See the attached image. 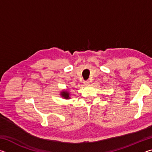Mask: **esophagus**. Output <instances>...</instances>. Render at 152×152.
<instances>
[{
    "instance_id": "1",
    "label": "esophagus",
    "mask_w": 152,
    "mask_h": 152,
    "mask_svg": "<svg viewBox=\"0 0 152 152\" xmlns=\"http://www.w3.org/2000/svg\"><path fill=\"white\" fill-rule=\"evenodd\" d=\"M89 84V81L88 80H86L84 82V85H88V84Z\"/></svg>"
}]
</instances>
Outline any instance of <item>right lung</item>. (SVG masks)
<instances>
[{
	"label": "right lung",
	"instance_id": "obj_1",
	"mask_svg": "<svg viewBox=\"0 0 152 152\" xmlns=\"http://www.w3.org/2000/svg\"><path fill=\"white\" fill-rule=\"evenodd\" d=\"M60 95L61 96V97H63L66 99H70V93H69V92L66 91H64L62 92H61Z\"/></svg>",
	"mask_w": 152,
	"mask_h": 152
}]
</instances>
